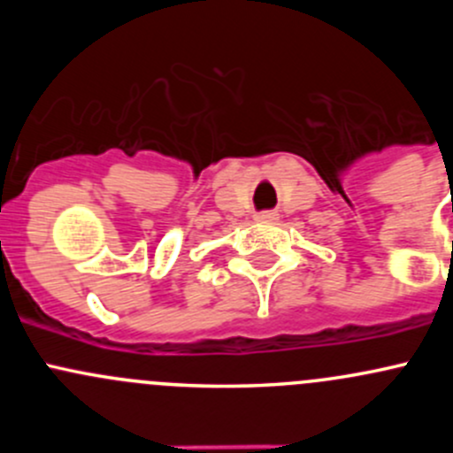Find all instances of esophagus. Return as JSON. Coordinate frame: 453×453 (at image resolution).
I'll return each mask as SVG.
<instances>
[{
  "instance_id": "1",
  "label": "esophagus",
  "mask_w": 453,
  "mask_h": 453,
  "mask_svg": "<svg viewBox=\"0 0 453 453\" xmlns=\"http://www.w3.org/2000/svg\"><path fill=\"white\" fill-rule=\"evenodd\" d=\"M276 219H278V214H276V212H272V210H265V212H258V214H256V221H260V223L276 221Z\"/></svg>"
}]
</instances>
